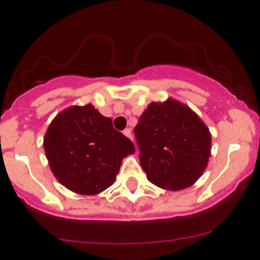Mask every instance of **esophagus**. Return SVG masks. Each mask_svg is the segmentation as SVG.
<instances>
[{"instance_id": "34e87169", "label": "esophagus", "mask_w": 260, "mask_h": 260, "mask_svg": "<svg viewBox=\"0 0 260 260\" xmlns=\"http://www.w3.org/2000/svg\"><path fill=\"white\" fill-rule=\"evenodd\" d=\"M123 133H124V136H127L128 138H131V140L133 141V136H132V132H131L129 128H125V129L123 131Z\"/></svg>"}]
</instances>
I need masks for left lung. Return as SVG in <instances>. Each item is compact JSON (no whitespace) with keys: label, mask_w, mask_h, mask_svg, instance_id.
<instances>
[{"label":"left lung","mask_w":260,"mask_h":260,"mask_svg":"<svg viewBox=\"0 0 260 260\" xmlns=\"http://www.w3.org/2000/svg\"><path fill=\"white\" fill-rule=\"evenodd\" d=\"M135 136L141 166L148 180L160 188H188L207 168L211 133L181 103H151L135 127Z\"/></svg>","instance_id":"obj_1"}]
</instances>
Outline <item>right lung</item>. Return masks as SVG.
<instances>
[{
    "instance_id": "add662e5",
    "label": "right lung",
    "mask_w": 260,
    "mask_h": 260,
    "mask_svg": "<svg viewBox=\"0 0 260 260\" xmlns=\"http://www.w3.org/2000/svg\"><path fill=\"white\" fill-rule=\"evenodd\" d=\"M44 150L57 180L79 194H98L112 185L122 160L135 145L91 104L60 112L48 127Z\"/></svg>"
}]
</instances>
